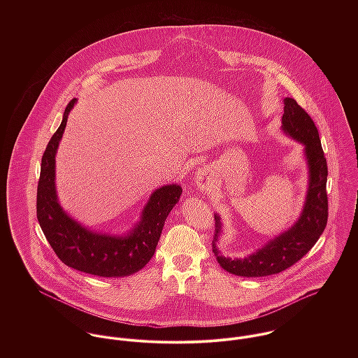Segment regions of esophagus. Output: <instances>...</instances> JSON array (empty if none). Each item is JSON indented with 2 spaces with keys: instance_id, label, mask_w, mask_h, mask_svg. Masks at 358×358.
<instances>
[{
  "instance_id": "34e87169",
  "label": "esophagus",
  "mask_w": 358,
  "mask_h": 358,
  "mask_svg": "<svg viewBox=\"0 0 358 358\" xmlns=\"http://www.w3.org/2000/svg\"><path fill=\"white\" fill-rule=\"evenodd\" d=\"M196 183L203 190L209 189L213 185V178H212V175H210L208 168H200L197 171V173H196Z\"/></svg>"
}]
</instances>
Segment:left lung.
Returning <instances> with one entry per match:
<instances>
[{
	"mask_svg": "<svg viewBox=\"0 0 358 358\" xmlns=\"http://www.w3.org/2000/svg\"><path fill=\"white\" fill-rule=\"evenodd\" d=\"M282 131L305 146L308 166L306 201L299 219L292 227L270 240L255 254L244 259H230L220 254L216 243L222 233L220 216L215 215L212 252L226 271L241 277H264L284 271L301 260L317 243L328 220L327 158L321 148L317 127L311 117L292 98L284 99Z\"/></svg>",
	"mask_w": 358,
	"mask_h": 358,
	"instance_id": "1",
	"label": "left lung"
}]
</instances>
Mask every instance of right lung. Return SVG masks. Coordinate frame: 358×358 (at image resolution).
<instances>
[{"instance_id": "obj_1", "label": "right lung", "mask_w": 358, "mask_h": 358, "mask_svg": "<svg viewBox=\"0 0 358 358\" xmlns=\"http://www.w3.org/2000/svg\"><path fill=\"white\" fill-rule=\"evenodd\" d=\"M77 99L67 104L63 120L44 152L37 189V219L57 257L76 270L98 277H125L143 268L155 252L164 223L179 201L182 187L166 185L153 192L141 222L125 236L91 231L70 217L59 204L55 186V155L63 136L69 113Z\"/></svg>"}]
</instances>
